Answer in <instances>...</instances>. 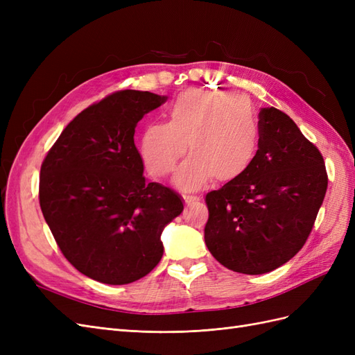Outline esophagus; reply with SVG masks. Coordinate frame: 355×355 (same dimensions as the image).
Segmentation results:
<instances>
[{"label":"esophagus","mask_w":355,"mask_h":355,"mask_svg":"<svg viewBox=\"0 0 355 355\" xmlns=\"http://www.w3.org/2000/svg\"><path fill=\"white\" fill-rule=\"evenodd\" d=\"M184 200H185L187 206H192V204L198 202L201 198H200V197H192V196H184Z\"/></svg>","instance_id":"1"}]
</instances>
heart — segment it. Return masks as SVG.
Masks as SVG:
<instances>
[{
	"instance_id": "1",
	"label": "heart",
	"mask_w": 355,
	"mask_h": 355,
	"mask_svg": "<svg viewBox=\"0 0 355 355\" xmlns=\"http://www.w3.org/2000/svg\"><path fill=\"white\" fill-rule=\"evenodd\" d=\"M168 123H149L139 153L148 173L166 176L187 142L191 155L175 171L173 184L197 191L210 179L230 182L252 166L261 145V125L250 99L234 90L188 89L171 102Z\"/></svg>"
}]
</instances>
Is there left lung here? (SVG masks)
<instances>
[{"label":"left lung","mask_w":355,"mask_h":355,"mask_svg":"<svg viewBox=\"0 0 355 355\" xmlns=\"http://www.w3.org/2000/svg\"><path fill=\"white\" fill-rule=\"evenodd\" d=\"M252 166L206 196L204 240L214 259L240 274L277 270L302 249L327 189L324 159L287 114L259 112Z\"/></svg>","instance_id":"1"}]
</instances>
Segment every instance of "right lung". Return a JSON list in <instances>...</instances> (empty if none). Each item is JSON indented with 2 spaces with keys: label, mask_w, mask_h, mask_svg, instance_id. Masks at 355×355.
I'll list each match as a JSON object with an SVG mask.
<instances>
[{
  "label": "right lung",
  "mask_w": 355,
  "mask_h": 355,
  "mask_svg": "<svg viewBox=\"0 0 355 355\" xmlns=\"http://www.w3.org/2000/svg\"><path fill=\"white\" fill-rule=\"evenodd\" d=\"M167 96L121 90L80 112L42 161L40 206L63 256L105 284H128L163 257L161 232L184 210L148 182L135 128Z\"/></svg>",
  "instance_id": "obj_1"
}]
</instances>
